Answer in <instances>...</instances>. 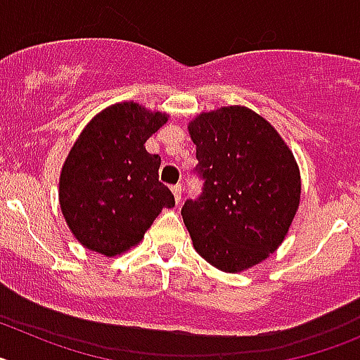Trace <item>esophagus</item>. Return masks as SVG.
Segmentation results:
<instances>
[{
	"mask_svg": "<svg viewBox=\"0 0 360 360\" xmlns=\"http://www.w3.org/2000/svg\"><path fill=\"white\" fill-rule=\"evenodd\" d=\"M171 191H173V196H174V202H180L182 200V186L180 184H176V186L171 187Z\"/></svg>",
	"mask_w": 360,
	"mask_h": 360,
	"instance_id": "obj_1",
	"label": "esophagus"
}]
</instances>
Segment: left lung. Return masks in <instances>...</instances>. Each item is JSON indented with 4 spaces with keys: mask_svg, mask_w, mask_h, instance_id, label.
<instances>
[{
    "mask_svg": "<svg viewBox=\"0 0 360 360\" xmlns=\"http://www.w3.org/2000/svg\"><path fill=\"white\" fill-rule=\"evenodd\" d=\"M202 195L182 218L196 252L224 272L262 263L283 243L301 198L294 155L274 126L245 106H224L189 122Z\"/></svg>",
    "mask_w": 360,
    "mask_h": 360,
    "instance_id": "8db88e82",
    "label": "left lung"
}]
</instances>
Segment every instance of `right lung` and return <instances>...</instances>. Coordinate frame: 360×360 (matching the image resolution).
Wrapping results in <instances>:
<instances>
[{
	"instance_id": "1",
	"label": "right lung",
	"mask_w": 360,
	"mask_h": 360,
	"mask_svg": "<svg viewBox=\"0 0 360 360\" xmlns=\"http://www.w3.org/2000/svg\"><path fill=\"white\" fill-rule=\"evenodd\" d=\"M167 115L136 103L103 110L70 149L59 178V203L73 236L86 249L117 256L141 243L174 196L158 182L160 157L146 141Z\"/></svg>"
}]
</instances>
